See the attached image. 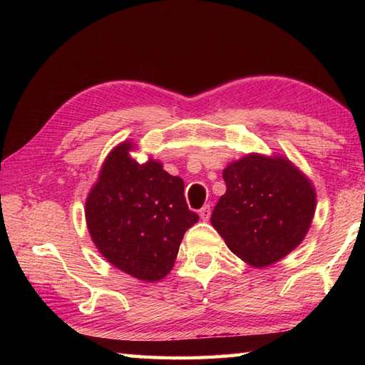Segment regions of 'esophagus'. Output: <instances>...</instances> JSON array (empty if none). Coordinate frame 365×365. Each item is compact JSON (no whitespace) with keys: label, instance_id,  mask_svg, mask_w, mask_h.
<instances>
[{"label":"esophagus","instance_id":"obj_1","mask_svg":"<svg viewBox=\"0 0 365 365\" xmlns=\"http://www.w3.org/2000/svg\"><path fill=\"white\" fill-rule=\"evenodd\" d=\"M200 217H201L202 220H209V217H211V206H209V205L202 206V207L200 209Z\"/></svg>","mask_w":365,"mask_h":365}]
</instances>
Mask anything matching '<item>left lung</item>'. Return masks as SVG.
<instances>
[{"label":"left lung","instance_id":"obj_1","mask_svg":"<svg viewBox=\"0 0 365 365\" xmlns=\"http://www.w3.org/2000/svg\"><path fill=\"white\" fill-rule=\"evenodd\" d=\"M227 191L211 224L235 256L269 267L298 248L316 212V188L282 154L250 153L222 172Z\"/></svg>","mask_w":365,"mask_h":365}]
</instances>
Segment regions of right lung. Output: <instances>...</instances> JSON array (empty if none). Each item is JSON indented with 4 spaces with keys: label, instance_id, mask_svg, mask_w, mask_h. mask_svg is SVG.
Here are the masks:
<instances>
[{
    "label": "right lung",
    "instance_id": "right-lung-1",
    "mask_svg": "<svg viewBox=\"0 0 365 365\" xmlns=\"http://www.w3.org/2000/svg\"><path fill=\"white\" fill-rule=\"evenodd\" d=\"M133 151L132 140L109 151L86 196L85 220L108 262L153 283L174 267L185 232L200 217L187 206L182 178L153 158L138 163Z\"/></svg>",
    "mask_w": 365,
    "mask_h": 365
}]
</instances>
